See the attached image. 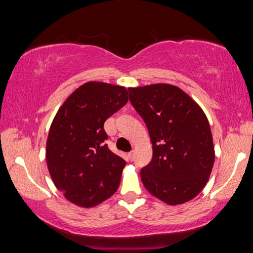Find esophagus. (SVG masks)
Segmentation results:
<instances>
[{
    "instance_id": "34e87169",
    "label": "esophagus",
    "mask_w": 253,
    "mask_h": 253,
    "mask_svg": "<svg viewBox=\"0 0 253 253\" xmlns=\"http://www.w3.org/2000/svg\"><path fill=\"white\" fill-rule=\"evenodd\" d=\"M128 157H129L130 161H134V158H135V152L131 151V152L128 153Z\"/></svg>"
}]
</instances>
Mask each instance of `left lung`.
Returning a JSON list of instances; mask_svg holds the SVG:
<instances>
[{"mask_svg":"<svg viewBox=\"0 0 253 253\" xmlns=\"http://www.w3.org/2000/svg\"><path fill=\"white\" fill-rule=\"evenodd\" d=\"M128 91L153 144L152 161L140 169L144 186L169 205L194 199L208 183L215 157L203 110L176 85L156 84Z\"/></svg>","mask_w":253,"mask_h":253,"instance_id":"8db88e82","label":"left lung"}]
</instances>
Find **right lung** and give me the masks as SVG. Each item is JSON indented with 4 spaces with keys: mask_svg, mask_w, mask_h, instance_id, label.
Returning <instances> with one entry per match:
<instances>
[{
    "mask_svg": "<svg viewBox=\"0 0 253 253\" xmlns=\"http://www.w3.org/2000/svg\"><path fill=\"white\" fill-rule=\"evenodd\" d=\"M128 101L121 85L90 81L60 107L46 140V165L55 187L83 208L117 191L126 162L110 151L104 124Z\"/></svg>",
    "mask_w": 253,
    "mask_h": 253,
    "instance_id": "right-lung-1",
    "label": "right lung"
}]
</instances>
